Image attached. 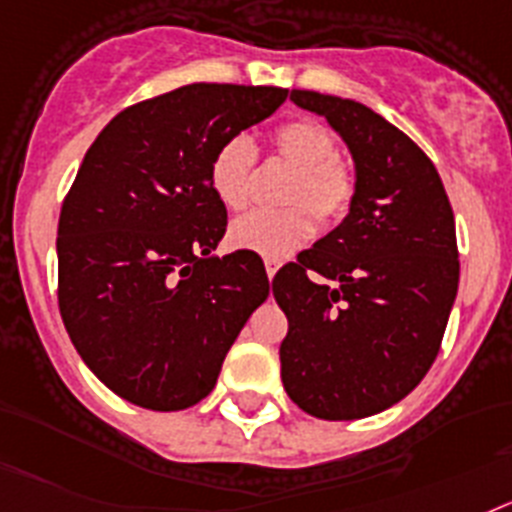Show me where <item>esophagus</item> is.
<instances>
[{
    "mask_svg": "<svg viewBox=\"0 0 512 512\" xmlns=\"http://www.w3.org/2000/svg\"><path fill=\"white\" fill-rule=\"evenodd\" d=\"M278 268H281V262H278V260H265V270H268L270 281H273V278H275Z\"/></svg>",
    "mask_w": 512,
    "mask_h": 512,
    "instance_id": "1",
    "label": "esophagus"
}]
</instances>
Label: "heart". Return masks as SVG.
<instances>
[{
	"instance_id": "obj_1",
	"label": "heart",
	"mask_w": 512,
	"mask_h": 512,
	"mask_svg": "<svg viewBox=\"0 0 512 512\" xmlns=\"http://www.w3.org/2000/svg\"><path fill=\"white\" fill-rule=\"evenodd\" d=\"M270 144L278 157L296 167V177L286 193V203L296 208L239 216L231 224L229 239L239 250L255 252L265 260H283L314 234V216L322 224H332L348 213L355 177L348 164L335 157V133L319 121L296 118L283 123L273 131ZM255 159V144L247 136H231L213 151L208 182L213 195L229 211H239L250 201Z\"/></svg>"
}]
</instances>
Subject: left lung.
I'll list each match as a JSON object with an SVG mask.
<instances>
[{"instance_id":"left-lung-1","label":"left lung","mask_w":512,"mask_h":512,"mask_svg":"<svg viewBox=\"0 0 512 512\" xmlns=\"http://www.w3.org/2000/svg\"><path fill=\"white\" fill-rule=\"evenodd\" d=\"M291 102L345 141L355 193L342 224L273 278L288 317L281 379L309 415L361 420L433 366L459 291L456 224L438 170L407 133L355 100L291 90Z\"/></svg>"}]
</instances>
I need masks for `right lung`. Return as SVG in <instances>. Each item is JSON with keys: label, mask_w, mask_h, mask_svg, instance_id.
<instances>
[{"label": "right lung", "mask_w": 512, "mask_h": 512, "mask_svg": "<svg viewBox=\"0 0 512 512\" xmlns=\"http://www.w3.org/2000/svg\"><path fill=\"white\" fill-rule=\"evenodd\" d=\"M283 87L185 84L123 110L84 154L61 206L59 309L82 361L146 410L193 407L270 281L255 252L213 255L226 206L213 151L265 121Z\"/></svg>", "instance_id": "right-lung-1"}]
</instances>
